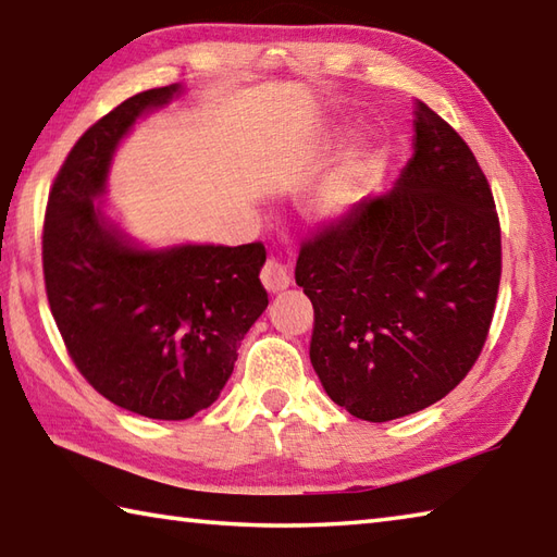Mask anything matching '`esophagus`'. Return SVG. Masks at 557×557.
I'll use <instances>...</instances> for the list:
<instances>
[{"instance_id":"34e87169","label":"esophagus","mask_w":557,"mask_h":557,"mask_svg":"<svg viewBox=\"0 0 557 557\" xmlns=\"http://www.w3.org/2000/svg\"><path fill=\"white\" fill-rule=\"evenodd\" d=\"M260 280H263V285H265V289H268L270 294L285 292V289L289 287V282H292L287 268L282 265L280 260H275V258L268 260L263 272H260Z\"/></svg>"}]
</instances>
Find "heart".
<instances>
[{
  "instance_id": "1",
  "label": "heart",
  "mask_w": 557,
  "mask_h": 557,
  "mask_svg": "<svg viewBox=\"0 0 557 557\" xmlns=\"http://www.w3.org/2000/svg\"><path fill=\"white\" fill-rule=\"evenodd\" d=\"M362 190V163L359 159H347L333 171V176L323 183L311 205V214L315 222L333 224L352 210V205Z\"/></svg>"
}]
</instances>
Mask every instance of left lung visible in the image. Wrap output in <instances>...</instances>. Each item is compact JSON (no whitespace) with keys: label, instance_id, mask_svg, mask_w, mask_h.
I'll return each instance as SVG.
<instances>
[{"label":"left lung","instance_id":"left-lung-1","mask_svg":"<svg viewBox=\"0 0 557 557\" xmlns=\"http://www.w3.org/2000/svg\"><path fill=\"white\" fill-rule=\"evenodd\" d=\"M412 157L301 246L311 364L333 403L388 422L442 400L471 372L493 321L503 244L485 173L459 133L416 101Z\"/></svg>","mask_w":557,"mask_h":557}]
</instances>
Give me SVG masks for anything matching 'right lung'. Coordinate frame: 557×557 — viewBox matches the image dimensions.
<instances>
[{
  "instance_id": "obj_1",
  "label": "right lung",
  "mask_w": 557,
  "mask_h": 557,
  "mask_svg": "<svg viewBox=\"0 0 557 557\" xmlns=\"http://www.w3.org/2000/svg\"><path fill=\"white\" fill-rule=\"evenodd\" d=\"M181 94V84L141 91L86 129L52 183L42 232L50 311L76 369L151 420L210 408L268 307L263 244L149 248L106 210L120 141Z\"/></svg>"
}]
</instances>
